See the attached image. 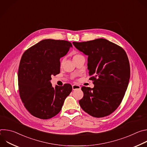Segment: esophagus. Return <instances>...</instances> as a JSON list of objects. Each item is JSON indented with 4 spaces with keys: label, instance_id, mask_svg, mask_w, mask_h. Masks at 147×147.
Returning a JSON list of instances; mask_svg holds the SVG:
<instances>
[{
    "label": "esophagus",
    "instance_id": "esophagus-1",
    "mask_svg": "<svg viewBox=\"0 0 147 147\" xmlns=\"http://www.w3.org/2000/svg\"><path fill=\"white\" fill-rule=\"evenodd\" d=\"M72 88L73 90H80L81 89V87L77 84H73L72 86Z\"/></svg>",
    "mask_w": 147,
    "mask_h": 147
}]
</instances>
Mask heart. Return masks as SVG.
Wrapping results in <instances>:
<instances>
[{
  "instance_id": "1",
  "label": "heart",
  "mask_w": 147,
  "mask_h": 147,
  "mask_svg": "<svg viewBox=\"0 0 147 147\" xmlns=\"http://www.w3.org/2000/svg\"><path fill=\"white\" fill-rule=\"evenodd\" d=\"M81 56H82L81 54L78 53H74V55H73V60H74V59H77V58H78V57H81ZM63 60H62L61 61V65L63 64Z\"/></svg>"
}]
</instances>
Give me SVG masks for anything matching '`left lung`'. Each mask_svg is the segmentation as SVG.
Masks as SVG:
<instances>
[{
	"mask_svg": "<svg viewBox=\"0 0 147 147\" xmlns=\"http://www.w3.org/2000/svg\"><path fill=\"white\" fill-rule=\"evenodd\" d=\"M74 46L88 55V69L94 87H82L81 108L95 117L113 113L120 105L128 87L130 67L127 55L119 45L103 39L82 42Z\"/></svg>",
	"mask_w": 147,
	"mask_h": 147,
	"instance_id": "left-lung-1",
	"label": "left lung"
}]
</instances>
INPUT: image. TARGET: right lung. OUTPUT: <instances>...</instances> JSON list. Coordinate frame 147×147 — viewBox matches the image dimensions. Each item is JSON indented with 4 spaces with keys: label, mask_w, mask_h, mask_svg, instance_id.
I'll use <instances>...</instances> for the list:
<instances>
[{
    "label": "right lung",
    "mask_w": 147,
    "mask_h": 147,
    "mask_svg": "<svg viewBox=\"0 0 147 147\" xmlns=\"http://www.w3.org/2000/svg\"><path fill=\"white\" fill-rule=\"evenodd\" d=\"M72 47L64 40L44 39L28 49L21 59L18 72L20 96L34 116L48 119L59 113L72 91L69 84L53 88L52 76L60 73V57Z\"/></svg>",
    "instance_id": "add662e5"
}]
</instances>
